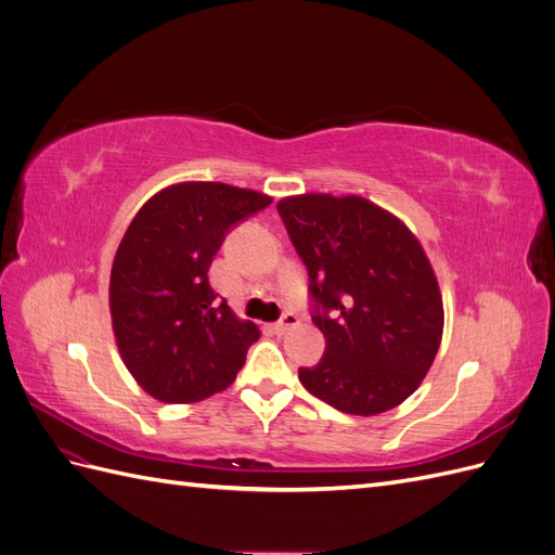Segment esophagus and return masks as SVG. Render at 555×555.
<instances>
[{
	"mask_svg": "<svg viewBox=\"0 0 555 555\" xmlns=\"http://www.w3.org/2000/svg\"><path fill=\"white\" fill-rule=\"evenodd\" d=\"M296 326H298V314L284 312L280 322H275L273 328H275V333H287V331H292V328H296Z\"/></svg>",
	"mask_w": 555,
	"mask_h": 555,
	"instance_id": "34e87169",
	"label": "esophagus"
}]
</instances>
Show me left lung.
I'll list each match as a JSON object with an SVG mask.
<instances>
[{
	"label": "left lung",
	"mask_w": 555,
	"mask_h": 555,
	"mask_svg": "<svg viewBox=\"0 0 555 555\" xmlns=\"http://www.w3.org/2000/svg\"><path fill=\"white\" fill-rule=\"evenodd\" d=\"M310 278L324 357L298 379L331 408L373 416L400 405L440 349L438 278L414 233L361 196L300 194L278 204Z\"/></svg>",
	"instance_id": "left-lung-1"
}]
</instances>
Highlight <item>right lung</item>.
Returning a JSON list of instances; mask_svg holds the SVG:
<instances>
[{"label":"right lung","instance_id":"1","mask_svg":"<svg viewBox=\"0 0 555 555\" xmlns=\"http://www.w3.org/2000/svg\"><path fill=\"white\" fill-rule=\"evenodd\" d=\"M271 201L224 182H180L131 220L108 300L120 357L153 398L196 402L236 379L259 328L212 292L208 268L227 233Z\"/></svg>","mask_w":555,"mask_h":555}]
</instances>
